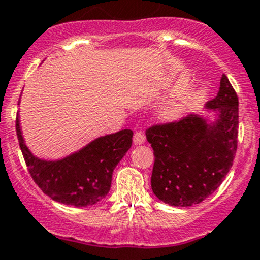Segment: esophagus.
I'll list each match as a JSON object with an SVG mask.
<instances>
[{
  "mask_svg": "<svg viewBox=\"0 0 260 260\" xmlns=\"http://www.w3.org/2000/svg\"><path fill=\"white\" fill-rule=\"evenodd\" d=\"M145 140H146V136H145V133L142 132V131H137V132L135 133V136H133V142H135L136 145L144 144Z\"/></svg>",
  "mask_w": 260,
  "mask_h": 260,
  "instance_id": "obj_1",
  "label": "esophagus"
}]
</instances>
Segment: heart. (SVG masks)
Returning a JSON list of instances; mask_svg holds the SVG:
<instances>
[{"mask_svg":"<svg viewBox=\"0 0 260 260\" xmlns=\"http://www.w3.org/2000/svg\"><path fill=\"white\" fill-rule=\"evenodd\" d=\"M180 111H181V107H180L179 104L171 105V106H168L167 110H166V116H167V118H175V116L179 115Z\"/></svg>","mask_w":260,"mask_h":260,"instance_id":"1","label":"heart"}]
</instances>
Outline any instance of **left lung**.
Listing matches in <instances>:
<instances>
[{"label": "left lung", "instance_id": "1", "mask_svg": "<svg viewBox=\"0 0 260 260\" xmlns=\"http://www.w3.org/2000/svg\"><path fill=\"white\" fill-rule=\"evenodd\" d=\"M209 109L219 111V120L207 125L202 118L153 124L146 139L154 150L151 189L171 206L197 205L211 196L233 165L237 151L238 97L225 75Z\"/></svg>", "mask_w": 260, "mask_h": 260}]
</instances>
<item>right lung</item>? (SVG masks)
Wrapping results in <instances>:
<instances>
[{
    "mask_svg": "<svg viewBox=\"0 0 260 260\" xmlns=\"http://www.w3.org/2000/svg\"><path fill=\"white\" fill-rule=\"evenodd\" d=\"M16 135L28 172L46 196L63 205L84 207L109 193L113 171L132 145L133 132L123 129L94 140L62 160L45 162L28 150L16 118Z\"/></svg>",
    "mask_w": 260,
    "mask_h": 260,
    "instance_id": "1",
    "label": "right lung"
}]
</instances>
